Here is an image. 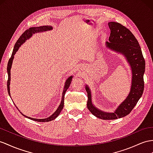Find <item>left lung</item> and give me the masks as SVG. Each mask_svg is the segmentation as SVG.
I'll return each mask as SVG.
<instances>
[{"label": "left lung", "mask_w": 153, "mask_h": 153, "mask_svg": "<svg viewBox=\"0 0 153 153\" xmlns=\"http://www.w3.org/2000/svg\"><path fill=\"white\" fill-rule=\"evenodd\" d=\"M108 25L111 34L109 42H106L107 46L109 49L123 54L131 66L132 76L130 92L114 112L108 113L94 106L91 90L87 85L85 89L88 96L87 108L92 114L102 120H116L128 115L142 97L144 89L143 74L146 62L139 43L130 30L118 22H110Z\"/></svg>", "instance_id": "8db88e82"}]
</instances>
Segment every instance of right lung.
Returning a JSON list of instances; mask_svg holds the SVG:
<instances>
[{"label": "right lung", "instance_id": "obj_1", "mask_svg": "<svg viewBox=\"0 0 153 153\" xmlns=\"http://www.w3.org/2000/svg\"><path fill=\"white\" fill-rule=\"evenodd\" d=\"M52 30V27L50 26H39V27H32V28H30L29 29L26 30L25 32L23 33L21 36L19 37V39L17 40V41L15 43V45L14 46V48L13 50V52L12 54H11V56L10 59H9L8 63H7V75H8V79H7V92H8L9 95L10 96V80H11V74H10V70L11 68V65H12V62H13V59L14 58V55L17 52V50H19V47L21 46L22 43H24L27 39H28L31 37L32 36V35L36 33H39V32H46V31H48ZM72 79V76L69 77L67 79H66L65 82V87L63 89V91H62V100H61V102L59 105V106L58 107L56 111L53 114L51 115L50 117H47V118L45 119H36V118H32V117H30L28 116H26L22 114L24 116L28 117V118L32 120L33 121H39V122H47V121H50L54 119H56V117L59 116V114L61 113V111H62V109L64 107V100H65V94L66 91H67V89L70 87V83H71Z\"/></svg>", "mask_w": 153, "mask_h": 153}]
</instances>
